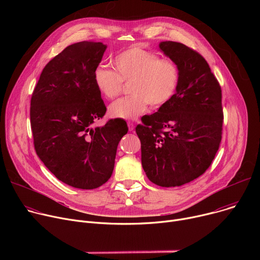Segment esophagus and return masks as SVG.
I'll return each mask as SVG.
<instances>
[{
	"label": "esophagus",
	"mask_w": 260,
	"mask_h": 260,
	"mask_svg": "<svg viewBox=\"0 0 260 260\" xmlns=\"http://www.w3.org/2000/svg\"><path fill=\"white\" fill-rule=\"evenodd\" d=\"M127 126H128V131H129V132L134 131V128H135V125H134V123H132V122H127Z\"/></svg>",
	"instance_id": "obj_1"
}]
</instances>
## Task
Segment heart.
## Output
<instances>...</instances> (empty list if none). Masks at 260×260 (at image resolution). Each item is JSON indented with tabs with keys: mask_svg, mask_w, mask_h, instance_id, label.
<instances>
[{
	"mask_svg": "<svg viewBox=\"0 0 260 260\" xmlns=\"http://www.w3.org/2000/svg\"><path fill=\"white\" fill-rule=\"evenodd\" d=\"M116 71L99 66L93 73L94 85L106 99L118 96L123 82H132L129 96L122 98L109 107V113L114 118L135 120L150 105L160 108L176 94L181 72L179 66L151 50L139 47L128 48L114 58Z\"/></svg>",
	"mask_w": 260,
	"mask_h": 260,
	"instance_id": "b5f03b06",
	"label": "heart"
}]
</instances>
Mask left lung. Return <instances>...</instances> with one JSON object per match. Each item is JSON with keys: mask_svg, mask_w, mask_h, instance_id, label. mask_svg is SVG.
Wrapping results in <instances>:
<instances>
[{"mask_svg": "<svg viewBox=\"0 0 260 260\" xmlns=\"http://www.w3.org/2000/svg\"><path fill=\"white\" fill-rule=\"evenodd\" d=\"M159 48L179 66V88L157 112L142 117L136 133L148 179L175 187L199 178L211 166L222 138V93L199 52L173 41L161 42Z\"/></svg>", "mask_w": 260, "mask_h": 260, "instance_id": "1", "label": "left lung"}]
</instances>
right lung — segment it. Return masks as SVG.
Segmentation results:
<instances>
[{"label": "right lung", "mask_w": 260, "mask_h": 260, "mask_svg": "<svg viewBox=\"0 0 260 260\" xmlns=\"http://www.w3.org/2000/svg\"><path fill=\"white\" fill-rule=\"evenodd\" d=\"M107 46L72 44L43 69L30 99V127L37 155L61 182L94 189L113 173L117 146L127 134L123 119L92 128L107 108L93 73Z\"/></svg>", "instance_id": "obj_1"}]
</instances>
